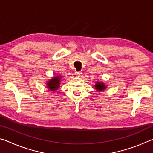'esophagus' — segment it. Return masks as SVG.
<instances>
[{
    "mask_svg": "<svg viewBox=\"0 0 153 153\" xmlns=\"http://www.w3.org/2000/svg\"><path fill=\"white\" fill-rule=\"evenodd\" d=\"M76 76H79L80 75L82 74V72L81 71H76Z\"/></svg>",
    "mask_w": 153,
    "mask_h": 153,
    "instance_id": "34e87169",
    "label": "esophagus"
}]
</instances>
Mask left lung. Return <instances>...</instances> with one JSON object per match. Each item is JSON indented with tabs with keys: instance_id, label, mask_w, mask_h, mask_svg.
<instances>
[{
	"instance_id": "obj_1",
	"label": "left lung",
	"mask_w": 153,
	"mask_h": 153,
	"mask_svg": "<svg viewBox=\"0 0 153 153\" xmlns=\"http://www.w3.org/2000/svg\"><path fill=\"white\" fill-rule=\"evenodd\" d=\"M95 88L98 91H102L103 90H105L106 88V86L103 84V83L97 82L95 85Z\"/></svg>"
}]
</instances>
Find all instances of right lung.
I'll use <instances>...</instances> for the list:
<instances>
[{
	"mask_svg": "<svg viewBox=\"0 0 153 153\" xmlns=\"http://www.w3.org/2000/svg\"><path fill=\"white\" fill-rule=\"evenodd\" d=\"M60 76L55 77L54 78L51 79L47 83V88H49V90H52V91H54V90H56L59 87V84H60Z\"/></svg>",
	"mask_w": 153,
	"mask_h": 153,
	"instance_id": "add662e5",
	"label": "right lung"
}]
</instances>
